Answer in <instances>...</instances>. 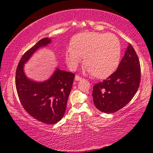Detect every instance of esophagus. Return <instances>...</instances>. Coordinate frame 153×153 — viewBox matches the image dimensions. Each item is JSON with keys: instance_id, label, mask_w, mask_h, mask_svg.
<instances>
[{"instance_id": "34e87169", "label": "esophagus", "mask_w": 153, "mask_h": 153, "mask_svg": "<svg viewBox=\"0 0 153 153\" xmlns=\"http://www.w3.org/2000/svg\"><path fill=\"white\" fill-rule=\"evenodd\" d=\"M75 79H76V80H77V81H79V80L82 79V77L79 76H77V75H76V77H75Z\"/></svg>"}]
</instances>
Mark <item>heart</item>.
I'll return each mask as SVG.
<instances>
[{
	"label": "heart",
	"mask_w": 153,
	"mask_h": 153,
	"mask_svg": "<svg viewBox=\"0 0 153 153\" xmlns=\"http://www.w3.org/2000/svg\"><path fill=\"white\" fill-rule=\"evenodd\" d=\"M67 48L69 66L76 68L85 56L84 64L97 78H105L118 66L121 54L120 40L112 33L86 32L74 36Z\"/></svg>",
	"instance_id": "heart-1"
}]
</instances>
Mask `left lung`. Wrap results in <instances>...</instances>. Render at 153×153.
<instances>
[{
	"instance_id": "8db88e82",
	"label": "left lung",
	"mask_w": 153,
	"mask_h": 153,
	"mask_svg": "<svg viewBox=\"0 0 153 153\" xmlns=\"http://www.w3.org/2000/svg\"><path fill=\"white\" fill-rule=\"evenodd\" d=\"M140 78L138 56L133 46L129 45L117 70L93 86L92 97L95 107L107 113L120 110L136 94Z\"/></svg>"
}]
</instances>
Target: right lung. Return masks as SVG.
Wrapping results in <instances>:
<instances>
[{"mask_svg":"<svg viewBox=\"0 0 153 153\" xmlns=\"http://www.w3.org/2000/svg\"><path fill=\"white\" fill-rule=\"evenodd\" d=\"M51 41L43 38L25 52L15 74V86L23 107L32 117L46 124H55L63 118L75 77L74 74L59 69L45 82H33L25 76L24 64L38 48Z\"/></svg>","mask_w":153,"mask_h":153,"instance_id":"1","label":"right lung"}]
</instances>
